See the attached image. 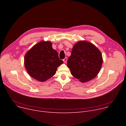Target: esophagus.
Listing matches in <instances>:
<instances>
[{
    "mask_svg": "<svg viewBox=\"0 0 126 126\" xmlns=\"http://www.w3.org/2000/svg\"><path fill=\"white\" fill-rule=\"evenodd\" d=\"M63 62H64V63H66L67 61V57H65V58L63 60Z\"/></svg>",
    "mask_w": 126,
    "mask_h": 126,
    "instance_id": "1",
    "label": "esophagus"
}]
</instances>
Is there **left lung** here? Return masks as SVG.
Wrapping results in <instances>:
<instances>
[{
	"label": "left lung",
	"mask_w": 126,
	"mask_h": 126,
	"mask_svg": "<svg viewBox=\"0 0 126 126\" xmlns=\"http://www.w3.org/2000/svg\"><path fill=\"white\" fill-rule=\"evenodd\" d=\"M103 63L101 51L93 44L81 40L73 46L67 66L71 74L82 83L95 78Z\"/></svg>",
	"instance_id": "left-lung-1"
}]
</instances>
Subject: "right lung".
Returning <instances> with one entry per match:
<instances>
[{
    "mask_svg": "<svg viewBox=\"0 0 126 126\" xmlns=\"http://www.w3.org/2000/svg\"><path fill=\"white\" fill-rule=\"evenodd\" d=\"M50 41H41L25 54L24 66L27 73L33 79L45 82L54 75L57 68L63 63L58 52L53 49Z\"/></svg>",
    "mask_w": 126,
    "mask_h": 126,
    "instance_id": "add662e5",
    "label": "right lung"
}]
</instances>
